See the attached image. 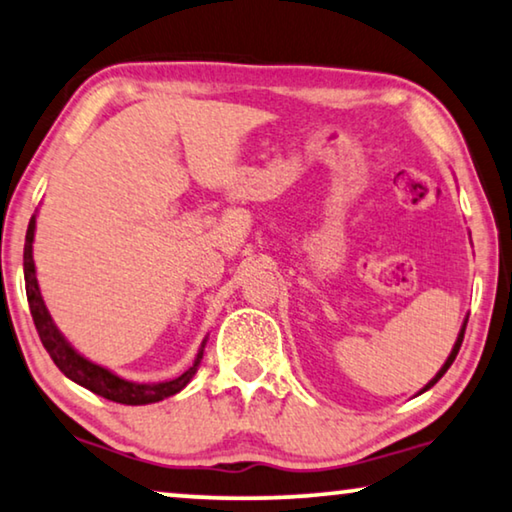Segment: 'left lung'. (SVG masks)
<instances>
[{
  "instance_id": "obj_1",
  "label": "left lung",
  "mask_w": 512,
  "mask_h": 512,
  "mask_svg": "<svg viewBox=\"0 0 512 512\" xmlns=\"http://www.w3.org/2000/svg\"><path fill=\"white\" fill-rule=\"evenodd\" d=\"M466 321H469V316H466V318H464L462 328H459V332H457V339H455V344H453V351H450V355H448V358H446V362H443V367L439 369V372H436V374H434V379H432V381H429V383L425 385V388H422V390L418 392V395H422V392H427L429 388H432V385H434L436 381H439L443 374H446V372H448V367H450V365H453V360L457 358V351H459V346H462V339H464V328H466Z\"/></svg>"
}]
</instances>
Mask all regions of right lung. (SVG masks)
I'll return each instance as SVG.
<instances>
[{
	"label": "right lung",
	"instance_id": "1",
	"mask_svg": "<svg viewBox=\"0 0 512 512\" xmlns=\"http://www.w3.org/2000/svg\"><path fill=\"white\" fill-rule=\"evenodd\" d=\"M34 233H36V212L32 214V219H29V226H27L22 270H25L27 302H29V311H32L34 325L36 330H39V337L43 346H46V351L50 353V358H53V362L59 367V372H62L66 379H71L73 383L92 390L94 395H101L110 399V402L129 404V406L161 402V399L177 395L182 388H187V383L194 379L198 367H201L207 337L201 342V348H198L194 365L184 369V372L180 376H175V379L157 381V383H136V381L122 379V376L110 372L108 367L96 365V362L85 358L83 353H78L76 348L71 346L69 339H66L62 335V330L55 325L46 302H43L39 279H36V265H34Z\"/></svg>",
	"mask_w": 512,
	"mask_h": 512
}]
</instances>
